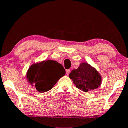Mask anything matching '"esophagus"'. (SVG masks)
<instances>
[{
    "label": "esophagus",
    "mask_w": 128,
    "mask_h": 128,
    "mask_svg": "<svg viewBox=\"0 0 128 128\" xmlns=\"http://www.w3.org/2000/svg\"><path fill=\"white\" fill-rule=\"evenodd\" d=\"M71 72V70L70 69H68V70H66V75H69V74Z\"/></svg>",
    "instance_id": "1"
}]
</instances>
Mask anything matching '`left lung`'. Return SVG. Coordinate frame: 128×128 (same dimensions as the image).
I'll use <instances>...</instances> for the list:
<instances>
[{"label":"left lung","mask_w":128,"mask_h":128,"mask_svg":"<svg viewBox=\"0 0 128 128\" xmlns=\"http://www.w3.org/2000/svg\"><path fill=\"white\" fill-rule=\"evenodd\" d=\"M76 87L88 92L98 88L102 82V78L98 71L88 63H82L78 69L73 70L69 74Z\"/></svg>","instance_id":"8db88e82"}]
</instances>
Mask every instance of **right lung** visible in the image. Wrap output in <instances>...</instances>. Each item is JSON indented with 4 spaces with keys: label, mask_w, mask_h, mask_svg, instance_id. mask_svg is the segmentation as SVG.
I'll return each mask as SVG.
<instances>
[{
    "label": "right lung",
    "mask_w": 128,
    "mask_h": 128,
    "mask_svg": "<svg viewBox=\"0 0 128 128\" xmlns=\"http://www.w3.org/2000/svg\"><path fill=\"white\" fill-rule=\"evenodd\" d=\"M65 73L62 64L48 60L32 65L29 68L26 77L28 82L34 84L38 91L43 93L50 90Z\"/></svg>",
    "instance_id": "add662e5"
}]
</instances>
